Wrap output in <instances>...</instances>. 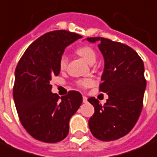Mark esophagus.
<instances>
[{"label":"esophagus","instance_id":"obj_1","mask_svg":"<svg viewBox=\"0 0 157 157\" xmlns=\"http://www.w3.org/2000/svg\"><path fill=\"white\" fill-rule=\"evenodd\" d=\"M87 101H88L87 97H86V96H84V95H83V102H84V103H86Z\"/></svg>","mask_w":157,"mask_h":157}]
</instances>
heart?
Wrapping results in <instances>:
<instances>
[{
	"label": "heart",
	"mask_w": 157,
	"mask_h": 157,
	"mask_svg": "<svg viewBox=\"0 0 157 157\" xmlns=\"http://www.w3.org/2000/svg\"><path fill=\"white\" fill-rule=\"evenodd\" d=\"M76 52L78 55L81 56L89 64H93L95 62L96 52L94 51V49L90 45L81 46L79 48L77 49ZM67 57L65 55L62 56L60 58V61H59L60 69L64 70L67 67ZM78 84L82 89H86L92 84V81L89 78H84V79H80V80L78 81Z\"/></svg>",
	"instance_id": "obj_1"
}]
</instances>
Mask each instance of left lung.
<instances>
[{
  "instance_id": "left-lung-1",
  "label": "left lung",
  "mask_w": 157,
  "mask_h": 157,
  "mask_svg": "<svg viewBox=\"0 0 157 157\" xmlns=\"http://www.w3.org/2000/svg\"><path fill=\"white\" fill-rule=\"evenodd\" d=\"M87 40L100 42L105 67L99 89L109 96L103 106L94 97L88 99L94 107L89 127L100 140H115L128 134L140 115L146 87L144 63L125 44L102 37H89Z\"/></svg>"
}]
</instances>
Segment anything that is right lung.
<instances>
[{
	"label": "right lung",
	"mask_w": 157,
	"mask_h": 157,
	"mask_svg": "<svg viewBox=\"0 0 157 157\" xmlns=\"http://www.w3.org/2000/svg\"><path fill=\"white\" fill-rule=\"evenodd\" d=\"M81 35L67 30L43 34L31 44L17 65L13 99L23 128L38 140L56 143L67 137L69 120L82 104V94L70 90L60 99L52 93V78L67 45Z\"/></svg>",
	"instance_id": "right-lung-1"
}]
</instances>
